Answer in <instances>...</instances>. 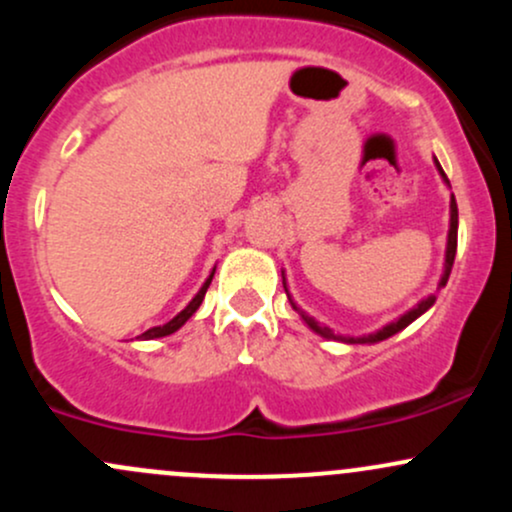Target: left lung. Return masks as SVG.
<instances>
[{
    "label": "left lung",
    "mask_w": 512,
    "mask_h": 512,
    "mask_svg": "<svg viewBox=\"0 0 512 512\" xmlns=\"http://www.w3.org/2000/svg\"><path fill=\"white\" fill-rule=\"evenodd\" d=\"M437 167H440V162H437ZM440 174L442 177L447 179V174L442 172V167H440ZM449 238H447V257H445V274H442V279H440V286H445L447 284V279H449V272H452V265H454V255H457V226H459V213H457V201H454V196H452V204H449ZM284 289H286V284H284ZM291 301V299H289ZM432 303H435V296H430V299H425V301H420L418 306L413 308V311H408L406 316H401L398 320H393V323H389L386 325V328H381L379 333H374V335H367V338H342V335H335L333 330L330 328H325V325H318L316 320H313L311 316H306V313L303 311H299V308H296V303L291 301V306L296 308V311L301 313V318L306 320V325L311 330H316L318 335H323V338H330V340H340V342H350V345H364V342H379V340H386V338H391V335H396L398 330H403L406 328V325H411L415 318L418 316H423L425 311H428V308L432 306Z\"/></svg>",
    "instance_id": "left-lung-1"
}]
</instances>
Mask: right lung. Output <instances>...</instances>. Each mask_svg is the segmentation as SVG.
<instances>
[{
	"label": "right lung",
	"mask_w": 512,
	"mask_h": 512,
	"mask_svg": "<svg viewBox=\"0 0 512 512\" xmlns=\"http://www.w3.org/2000/svg\"><path fill=\"white\" fill-rule=\"evenodd\" d=\"M213 272H216V269H213ZM213 272H211V277L206 279V284L201 286V289H199V294H196L194 299L189 301V306L184 308L182 313H177V316H174V318L170 320V323H165V325H157V328H150V330H145V333L140 335V340H155V338H165V335H172L174 330H179V328H182V325L187 323V320L194 316V313H196V308L201 306V301H204V296H206V289H209V284H211V279H213Z\"/></svg>",
	"instance_id": "add662e5"
}]
</instances>
